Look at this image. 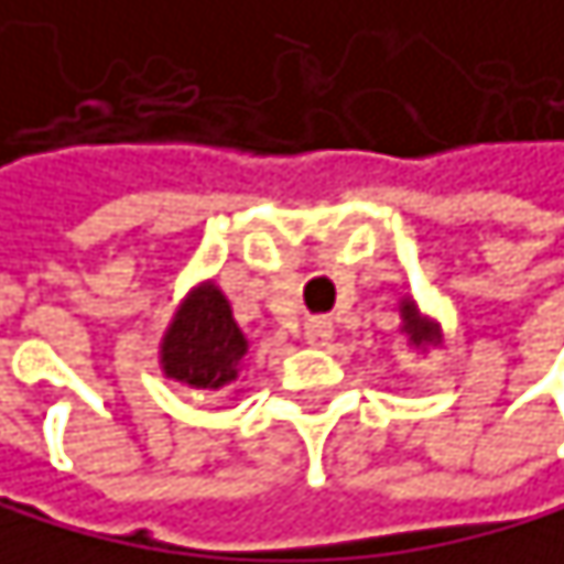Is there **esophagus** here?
Here are the masks:
<instances>
[{
    "label": "esophagus",
    "instance_id": "esophagus-1",
    "mask_svg": "<svg viewBox=\"0 0 564 564\" xmlns=\"http://www.w3.org/2000/svg\"><path fill=\"white\" fill-rule=\"evenodd\" d=\"M329 339H333V323L329 319L316 316V319L305 323V343L308 346H326Z\"/></svg>",
    "mask_w": 564,
    "mask_h": 564
}]
</instances>
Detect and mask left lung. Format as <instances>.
<instances>
[{"instance_id": "obj_1", "label": "left lung", "mask_w": 564, "mask_h": 564, "mask_svg": "<svg viewBox=\"0 0 564 564\" xmlns=\"http://www.w3.org/2000/svg\"><path fill=\"white\" fill-rule=\"evenodd\" d=\"M400 319H403L400 333L406 336V346L424 349V346H437V343H441V326H437L434 319H424V316H420V308H416L413 299H403V302H400Z\"/></svg>"}]
</instances>
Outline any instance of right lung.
Masks as SVG:
<instances>
[{"label":"right lung","instance_id":"right-lung-1","mask_svg":"<svg viewBox=\"0 0 564 564\" xmlns=\"http://www.w3.org/2000/svg\"><path fill=\"white\" fill-rule=\"evenodd\" d=\"M248 339L215 282L191 289L161 339L164 377L191 390H221L238 380Z\"/></svg>","mask_w":564,"mask_h":564}]
</instances>
